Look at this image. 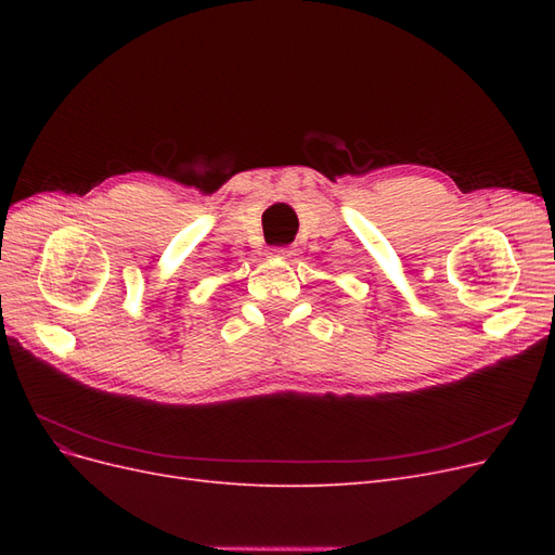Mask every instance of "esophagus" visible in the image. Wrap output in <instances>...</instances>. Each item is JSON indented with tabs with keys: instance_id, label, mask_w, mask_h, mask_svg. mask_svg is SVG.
I'll return each mask as SVG.
<instances>
[{
	"instance_id": "esophagus-1",
	"label": "esophagus",
	"mask_w": 555,
	"mask_h": 555,
	"mask_svg": "<svg viewBox=\"0 0 555 555\" xmlns=\"http://www.w3.org/2000/svg\"><path fill=\"white\" fill-rule=\"evenodd\" d=\"M292 255H294L292 247H273L271 249V257H275V259H289Z\"/></svg>"
}]
</instances>
